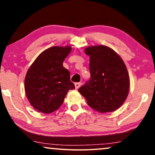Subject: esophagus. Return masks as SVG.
<instances>
[{
	"label": "esophagus",
	"instance_id": "34e87169",
	"mask_svg": "<svg viewBox=\"0 0 155 155\" xmlns=\"http://www.w3.org/2000/svg\"><path fill=\"white\" fill-rule=\"evenodd\" d=\"M80 86H81V82H75V87L76 89H78Z\"/></svg>",
	"mask_w": 155,
	"mask_h": 155
}]
</instances>
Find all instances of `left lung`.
Masks as SVG:
<instances>
[{
	"label": "left lung",
	"instance_id": "1",
	"mask_svg": "<svg viewBox=\"0 0 155 155\" xmlns=\"http://www.w3.org/2000/svg\"><path fill=\"white\" fill-rule=\"evenodd\" d=\"M91 78L79 88L91 108L101 113L118 109L128 97L130 80L126 66L118 54L108 46H89Z\"/></svg>",
	"mask_w": 155,
	"mask_h": 155
}]
</instances>
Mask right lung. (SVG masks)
Segmentation results:
<instances>
[{"instance_id": "obj_1", "label": "right lung", "mask_w": 155, "mask_h": 155, "mask_svg": "<svg viewBox=\"0 0 155 155\" xmlns=\"http://www.w3.org/2000/svg\"><path fill=\"white\" fill-rule=\"evenodd\" d=\"M71 46H53L36 58L25 76V89L31 105L38 111L51 114L61 107L70 90L75 85L63 63Z\"/></svg>"}]
</instances>
